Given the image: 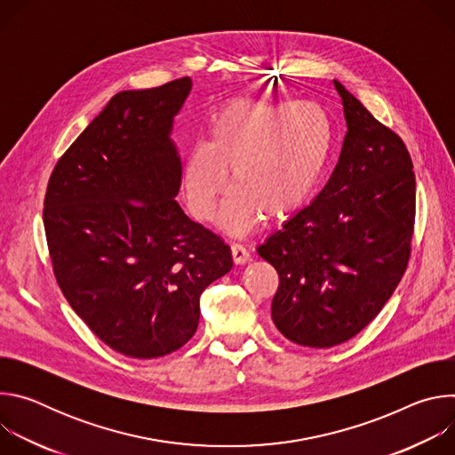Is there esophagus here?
<instances>
[{
	"label": "esophagus",
	"instance_id": "34e87169",
	"mask_svg": "<svg viewBox=\"0 0 455 455\" xmlns=\"http://www.w3.org/2000/svg\"><path fill=\"white\" fill-rule=\"evenodd\" d=\"M230 250H232V257H234V261L237 263V265H243V263H246L248 259H250V251L244 248V244H241V243H232L230 244Z\"/></svg>",
	"mask_w": 455,
	"mask_h": 455
}]
</instances>
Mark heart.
<instances>
[{
	"mask_svg": "<svg viewBox=\"0 0 455 455\" xmlns=\"http://www.w3.org/2000/svg\"><path fill=\"white\" fill-rule=\"evenodd\" d=\"M331 149V122L313 102L243 100L216 120L211 142L194 144L183 167L190 214L211 221L228 183L220 225L248 232L267 212L284 218L299 211L316 188Z\"/></svg>",
	"mask_w": 455,
	"mask_h": 455,
	"instance_id": "1",
	"label": "heart"
}]
</instances>
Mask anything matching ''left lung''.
Returning <instances> with one entry per match:
<instances>
[{"label": "left lung", "instance_id": "8db88e82", "mask_svg": "<svg viewBox=\"0 0 455 455\" xmlns=\"http://www.w3.org/2000/svg\"><path fill=\"white\" fill-rule=\"evenodd\" d=\"M347 133L318 196L257 248L279 274L275 328L333 347L358 335L400 284L412 251L416 176L398 133L339 81Z\"/></svg>", "mask_w": 455, "mask_h": 455}]
</instances>
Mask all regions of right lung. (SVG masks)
Listing matches in <instances>:
<instances>
[{"mask_svg":"<svg viewBox=\"0 0 455 455\" xmlns=\"http://www.w3.org/2000/svg\"><path fill=\"white\" fill-rule=\"evenodd\" d=\"M190 86L181 77L116 93L57 160L44 194L62 295L106 346L132 358L185 346L204 290L232 268L223 237L174 200L181 162L169 133Z\"/></svg>","mask_w":455,"mask_h":455,"instance_id":"right-lung-1","label":"right lung"}]
</instances>
